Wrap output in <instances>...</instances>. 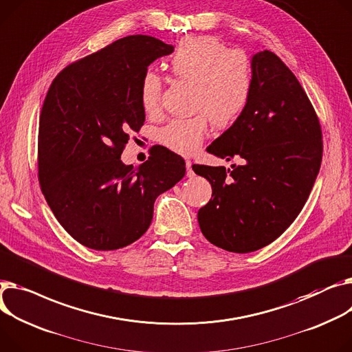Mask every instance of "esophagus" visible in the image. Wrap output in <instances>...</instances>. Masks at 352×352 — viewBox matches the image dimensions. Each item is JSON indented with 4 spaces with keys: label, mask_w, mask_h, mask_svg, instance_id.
<instances>
[{
    "label": "esophagus",
    "mask_w": 352,
    "mask_h": 352,
    "mask_svg": "<svg viewBox=\"0 0 352 352\" xmlns=\"http://www.w3.org/2000/svg\"><path fill=\"white\" fill-rule=\"evenodd\" d=\"M185 167H186V177L191 178V177H194V175H195V174H194V171H192V162H191L190 160H186V161H185Z\"/></svg>",
    "instance_id": "esophagus-1"
}]
</instances>
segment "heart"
<instances>
[{
  "mask_svg": "<svg viewBox=\"0 0 352 352\" xmlns=\"http://www.w3.org/2000/svg\"><path fill=\"white\" fill-rule=\"evenodd\" d=\"M171 72L179 80L195 86L190 119H174L160 130V143L168 150L192 155L208 133V119L217 129L235 124L252 96L253 70L249 58L229 50L215 36L201 35L182 39L170 59ZM162 82L154 72L142 80L140 98L147 113L160 109Z\"/></svg>",
  "mask_w": 352,
  "mask_h": 352,
  "instance_id": "b5f03b06",
  "label": "heart"
}]
</instances>
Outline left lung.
I'll return each instance as SVG.
<instances>
[{
    "label": "left lung",
    "mask_w": 352,
    "mask_h": 352,
    "mask_svg": "<svg viewBox=\"0 0 352 352\" xmlns=\"http://www.w3.org/2000/svg\"><path fill=\"white\" fill-rule=\"evenodd\" d=\"M253 89L241 119L206 151L242 166H192L212 186L198 210L204 236L235 253L261 249L292 225L306 204L321 166V129L316 111L292 70L277 55L250 60Z\"/></svg>",
    "instance_id": "8db88e82"
}]
</instances>
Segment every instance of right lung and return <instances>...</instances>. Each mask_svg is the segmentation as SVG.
<instances>
[{
    "mask_svg": "<svg viewBox=\"0 0 352 352\" xmlns=\"http://www.w3.org/2000/svg\"><path fill=\"white\" fill-rule=\"evenodd\" d=\"M174 46L130 35L65 67L39 117L42 192L70 236L95 250H116L142 238L157 197L182 179V157L157 148L142 166L120 155L146 120L143 76Z\"/></svg>",
    "mask_w": 352,
    "mask_h": 352,
    "instance_id": "1",
    "label": "right lung"
}]
</instances>
